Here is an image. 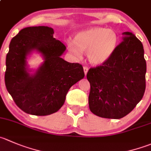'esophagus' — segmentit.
Wrapping results in <instances>:
<instances>
[{
    "mask_svg": "<svg viewBox=\"0 0 151 151\" xmlns=\"http://www.w3.org/2000/svg\"><path fill=\"white\" fill-rule=\"evenodd\" d=\"M83 70H84V73H85V75H86L88 73V68L86 66L83 67Z\"/></svg>",
    "mask_w": 151,
    "mask_h": 151,
    "instance_id": "esophagus-1",
    "label": "esophagus"
}]
</instances>
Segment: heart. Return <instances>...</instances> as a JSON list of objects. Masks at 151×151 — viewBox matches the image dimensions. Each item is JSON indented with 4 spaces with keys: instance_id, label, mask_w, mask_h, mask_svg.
I'll return each instance as SVG.
<instances>
[{
    "instance_id": "heart-1",
    "label": "heart",
    "mask_w": 151,
    "mask_h": 151,
    "mask_svg": "<svg viewBox=\"0 0 151 151\" xmlns=\"http://www.w3.org/2000/svg\"><path fill=\"white\" fill-rule=\"evenodd\" d=\"M118 43L117 34L103 27L83 29L76 34L74 40L68 38L66 45L68 51L77 59L87 52V58L93 65L105 63L111 58Z\"/></svg>"
}]
</instances>
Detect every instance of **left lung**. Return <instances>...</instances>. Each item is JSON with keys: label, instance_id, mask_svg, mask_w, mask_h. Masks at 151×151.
Segmentation results:
<instances>
[{"label": "left lung", "instance_id": "8db88e82", "mask_svg": "<svg viewBox=\"0 0 151 151\" xmlns=\"http://www.w3.org/2000/svg\"><path fill=\"white\" fill-rule=\"evenodd\" d=\"M123 41L102 65L87 73L91 85L89 108L93 114L120 119L128 114L145 91L146 61L142 43L132 32L122 33Z\"/></svg>", "mask_w": 151, "mask_h": 151}]
</instances>
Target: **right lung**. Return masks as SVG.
Masks as SVG:
<instances>
[{
	"mask_svg": "<svg viewBox=\"0 0 151 151\" xmlns=\"http://www.w3.org/2000/svg\"><path fill=\"white\" fill-rule=\"evenodd\" d=\"M54 29L40 26L21 29L12 39L6 58L5 84L16 105L26 114L46 116L63 105L70 88L84 78L83 68L61 58L66 47L53 37ZM41 54L44 62L36 70L27 57Z\"/></svg>",
	"mask_w": 151,
	"mask_h": 151,
	"instance_id": "add662e5",
	"label": "right lung"
}]
</instances>
